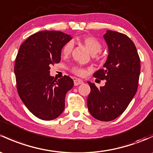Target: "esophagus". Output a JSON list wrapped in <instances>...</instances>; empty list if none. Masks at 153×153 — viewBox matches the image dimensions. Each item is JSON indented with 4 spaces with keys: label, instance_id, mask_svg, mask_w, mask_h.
Returning <instances> with one entry per match:
<instances>
[{
    "label": "esophagus",
    "instance_id": "1",
    "mask_svg": "<svg viewBox=\"0 0 153 153\" xmlns=\"http://www.w3.org/2000/svg\"><path fill=\"white\" fill-rule=\"evenodd\" d=\"M83 83V81H81V79H78V78H75V79H74V85H75V86H78V85L81 84V83Z\"/></svg>",
    "mask_w": 153,
    "mask_h": 153
}]
</instances>
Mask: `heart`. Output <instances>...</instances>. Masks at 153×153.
Segmentation results:
<instances>
[{"label":"heart","instance_id":"heart-1","mask_svg":"<svg viewBox=\"0 0 153 153\" xmlns=\"http://www.w3.org/2000/svg\"><path fill=\"white\" fill-rule=\"evenodd\" d=\"M80 41L85 47L87 48V50L91 55H95V54L98 53L100 52L101 49H102L101 43L98 41L97 39L92 37V36H83L81 38ZM72 48H73V45H72V42L67 43L62 49V54L64 56H68L72 52ZM73 72L79 75H83L86 73V70L80 67H74Z\"/></svg>","mask_w":153,"mask_h":153}]
</instances>
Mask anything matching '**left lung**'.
Listing matches in <instances>:
<instances>
[{"label": "left lung", "mask_w": 153, "mask_h": 153, "mask_svg": "<svg viewBox=\"0 0 153 153\" xmlns=\"http://www.w3.org/2000/svg\"><path fill=\"white\" fill-rule=\"evenodd\" d=\"M103 38L108 55L103 69L94 72V76L106 82L98 89L94 83L88 81L91 91L87 106L96 120L108 122L120 117L136 94L140 59L134 43L125 34L108 30Z\"/></svg>", "instance_id": "8db88e82"}]
</instances>
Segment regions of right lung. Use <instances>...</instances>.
Segmentation results:
<instances>
[{
    "instance_id": "add662e5",
    "label": "right lung",
    "mask_w": 153,
    "mask_h": 153,
    "mask_svg": "<svg viewBox=\"0 0 153 153\" xmlns=\"http://www.w3.org/2000/svg\"><path fill=\"white\" fill-rule=\"evenodd\" d=\"M71 39L63 32L42 30L30 36L19 49L14 66L17 91L27 108L41 120L62 114L66 94L73 87L69 76L57 80L50 75V66L59 63L62 48Z\"/></svg>"
}]
</instances>
